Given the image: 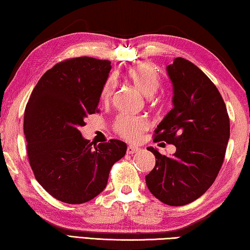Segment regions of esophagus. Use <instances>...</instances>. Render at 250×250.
Here are the masks:
<instances>
[{
    "label": "esophagus",
    "instance_id": "1",
    "mask_svg": "<svg viewBox=\"0 0 250 250\" xmlns=\"http://www.w3.org/2000/svg\"><path fill=\"white\" fill-rule=\"evenodd\" d=\"M139 150L138 147H135V146H128L127 147V154L132 155V154H135V152H137Z\"/></svg>",
    "mask_w": 250,
    "mask_h": 250
}]
</instances>
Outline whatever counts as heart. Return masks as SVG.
<instances>
[{"mask_svg":"<svg viewBox=\"0 0 250 250\" xmlns=\"http://www.w3.org/2000/svg\"><path fill=\"white\" fill-rule=\"evenodd\" d=\"M127 76L137 86V89L145 95L154 94L160 85L158 74L155 72L151 65L147 63L134 65L127 71ZM115 87V78H107L101 90V99L103 101H108L112 98ZM113 128L118 136L123 137L126 141L135 142L141 137L142 133L148 128V121L141 115L122 113L118 114L114 120Z\"/></svg>","mask_w":250,"mask_h":250,"instance_id":"b5f03b06","label":"heart"}]
</instances>
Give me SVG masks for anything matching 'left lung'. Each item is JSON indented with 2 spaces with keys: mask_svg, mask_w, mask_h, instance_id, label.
<instances>
[{
  "mask_svg": "<svg viewBox=\"0 0 250 250\" xmlns=\"http://www.w3.org/2000/svg\"><path fill=\"white\" fill-rule=\"evenodd\" d=\"M173 86V108L154 134V142L176 146L167 157L148 147L156 157L146 176L151 194L171 207L189 204L215 181L229 139V117L215 84L202 70L185 58L167 67Z\"/></svg>",
  "mask_w": 250,
  "mask_h": 250,
  "instance_id": "left-lung-1",
  "label": "left lung"
}]
</instances>
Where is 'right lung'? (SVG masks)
Wrapping results in <instances>:
<instances>
[{
  "instance_id": "add662e5",
  "label": "right lung",
  "mask_w": 250,
  "mask_h": 250,
  "mask_svg": "<svg viewBox=\"0 0 250 250\" xmlns=\"http://www.w3.org/2000/svg\"><path fill=\"white\" fill-rule=\"evenodd\" d=\"M109 70L108 60L92 57L60 61L39 79L26 104L29 165L39 185L61 202L81 204L99 195L112 166L127 149L117 139L92 148L80 133L85 118L99 113Z\"/></svg>"
}]
</instances>
